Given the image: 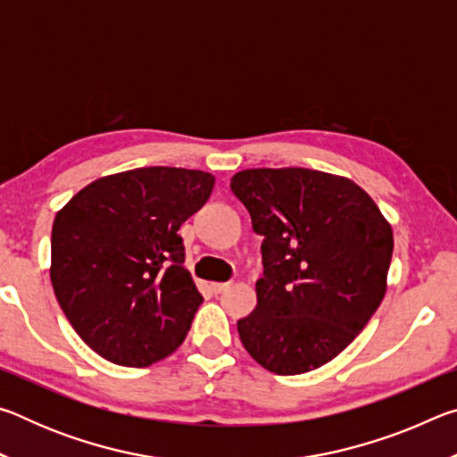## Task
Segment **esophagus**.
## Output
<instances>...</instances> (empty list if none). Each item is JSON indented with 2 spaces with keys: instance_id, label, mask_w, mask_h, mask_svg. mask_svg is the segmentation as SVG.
<instances>
[{
  "instance_id": "esophagus-1",
  "label": "esophagus",
  "mask_w": 457,
  "mask_h": 457,
  "mask_svg": "<svg viewBox=\"0 0 457 457\" xmlns=\"http://www.w3.org/2000/svg\"><path fill=\"white\" fill-rule=\"evenodd\" d=\"M231 284H234V282H213V284H212V290H213L215 294H221V292H226Z\"/></svg>"
}]
</instances>
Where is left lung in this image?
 Segmentation results:
<instances>
[{
  "label": "left lung",
  "mask_w": 457,
  "mask_h": 457,
  "mask_svg": "<svg viewBox=\"0 0 457 457\" xmlns=\"http://www.w3.org/2000/svg\"><path fill=\"white\" fill-rule=\"evenodd\" d=\"M229 187L264 236L258 304L237 320L244 349L276 375L322 367L381 304L389 221L357 183L314 169H245Z\"/></svg>",
  "instance_id": "left-lung-1"
}]
</instances>
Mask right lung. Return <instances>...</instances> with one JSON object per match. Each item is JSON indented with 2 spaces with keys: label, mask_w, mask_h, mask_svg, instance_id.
I'll return each instance as SVG.
<instances>
[{
  "label": "right lung",
  "mask_w": 457,
  "mask_h": 457,
  "mask_svg": "<svg viewBox=\"0 0 457 457\" xmlns=\"http://www.w3.org/2000/svg\"><path fill=\"white\" fill-rule=\"evenodd\" d=\"M213 175L141 167L80 189L52 226L50 278L72 328L100 357L149 367L179 346L204 303L185 270L181 223Z\"/></svg>",
  "instance_id": "add662e5"
}]
</instances>
